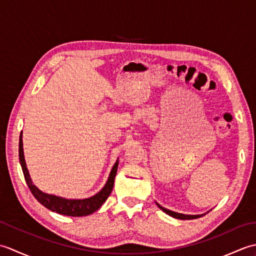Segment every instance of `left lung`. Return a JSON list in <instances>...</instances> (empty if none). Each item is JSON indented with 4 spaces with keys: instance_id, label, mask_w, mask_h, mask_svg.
Returning <instances> with one entry per match:
<instances>
[{
    "instance_id": "obj_1",
    "label": "left lung",
    "mask_w": 256,
    "mask_h": 256,
    "mask_svg": "<svg viewBox=\"0 0 256 256\" xmlns=\"http://www.w3.org/2000/svg\"><path fill=\"white\" fill-rule=\"evenodd\" d=\"M156 204L158 206V208L164 211L165 214H167L168 216H172V218H176V219L192 220V219H197V218H200V216H204V214H178V212H175V211H172V210H168V209L164 208V206H162L160 204H158L157 202H156Z\"/></svg>"
}]
</instances>
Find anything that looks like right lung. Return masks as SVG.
I'll return each instance as SVG.
<instances>
[{"label":"right lung","instance_id":"obj_1","mask_svg":"<svg viewBox=\"0 0 256 256\" xmlns=\"http://www.w3.org/2000/svg\"><path fill=\"white\" fill-rule=\"evenodd\" d=\"M23 132L20 135V145H18V157H20V164L22 166V170H23L24 177L27 186H28L30 192L32 196L37 199L38 202H40L42 206H46L48 210L56 214H62V216H89L94 214L100 206L106 202L108 196H110L113 184H114V178L116 175L118 166V160L113 165L110 175H108V180L104 186L100 190L99 192L96 194L92 197L86 198V199H67L59 197V196L50 194L42 192L40 189H38L34 184H32V178L30 176L28 170H27L25 157H24V150H23Z\"/></svg>","mask_w":256,"mask_h":256}]
</instances>
